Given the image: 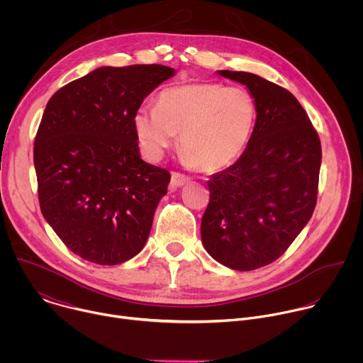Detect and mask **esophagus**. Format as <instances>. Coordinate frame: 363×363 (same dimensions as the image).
I'll return each mask as SVG.
<instances>
[{
	"instance_id": "obj_1",
	"label": "esophagus",
	"mask_w": 363,
	"mask_h": 363,
	"mask_svg": "<svg viewBox=\"0 0 363 363\" xmlns=\"http://www.w3.org/2000/svg\"><path fill=\"white\" fill-rule=\"evenodd\" d=\"M189 182V177L181 174V172H172V177H171V184H169V188L174 191L177 188H181L184 185H186Z\"/></svg>"
}]
</instances>
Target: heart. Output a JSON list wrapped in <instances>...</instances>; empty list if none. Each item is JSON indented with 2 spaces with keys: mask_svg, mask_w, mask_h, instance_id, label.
<instances>
[{
  "mask_svg": "<svg viewBox=\"0 0 363 363\" xmlns=\"http://www.w3.org/2000/svg\"><path fill=\"white\" fill-rule=\"evenodd\" d=\"M255 118L257 103L245 87L192 82L164 89L157 106H140L133 122L149 157L161 158L181 132L184 162L217 172L242 153Z\"/></svg>",
  "mask_w": 363,
  "mask_h": 363,
  "instance_id": "heart-1",
  "label": "heart"
}]
</instances>
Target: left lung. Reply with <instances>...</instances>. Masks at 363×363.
<instances>
[{
  "mask_svg": "<svg viewBox=\"0 0 363 363\" xmlns=\"http://www.w3.org/2000/svg\"><path fill=\"white\" fill-rule=\"evenodd\" d=\"M218 74L248 87L257 121L237 162L208 181L201 238L214 260L250 272L276 262L312 217L322 145L287 89L247 72Z\"/></svg>",
  "mask_w": 363,
  "mask_h": 363,
  "instance_id": "obj_1",
  "label": "left lung"
}]
</instances>
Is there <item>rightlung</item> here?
I'll list each match as a JSON object with an SVG mask.
<instances>
[{
    "label": "right lung",
    "mask_w": 363,
    "mask_h": 363,
    "mask_svg": "<svg viewBox=\"0 0 363 363\" xmlns=\"http://www.w3.org/2000/svg\"><path fill=\"white\" fill-rule=\"evenodd\" d=\"M174 73L162 65L100 67L47 103L34 139L40 208L87 262H128L147 240L171 174L140 160L133 118Z\"/></svg>",
    "instance_id": "1"
}]
</instances>
